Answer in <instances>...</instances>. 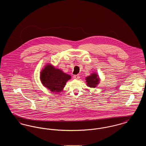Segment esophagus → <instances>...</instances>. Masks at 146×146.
<instances>
[{
    "instance_id": "esophagus-1",
    "label": "esophagus",
    "mask_w": 146,
    "mask_h": 146,
    "mask_svg": "<svg viewBox=\"0 0 146 146\" xmlns=\"http://www.w3.org/2000/svg\"><path fill=\"white\" fill-rule=\"evenodd\" d=\"M73 78L74 79H79L80 76H78V75H74V76H73Z\"/></svg>"
}]
</instances>
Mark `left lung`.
Returning a JSON list of instances; mask_svg holds the SVG:
<instances>
[{
    "label": "left lung",
    "mask_w": 146,
    "mask_h": 146,
    "mask_svg": "<svg viewBox=\"0 0 146 146\" xmlns=\"http://www.w3.org/2000/svg\"><path fill=\"white\" fill-rule=\"evenodd\" d=\"M86 79L88 85L92 88H95L99 82V78L95 73H93L90 76H88Z\"/></svg>",
    "instance_id": "8db88e82"
}]
</instances>
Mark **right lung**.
<instances>
[{"mask_svg":"<svg viewBox=\"0 0 146 146\" xmlns=\"http://www.w3.org/2000/svg\"><path fill=\"white\" fill-rule=\"evenodd\" d=\"M42 83L53 92L62 90L70 76L64 73L62 70L55 69L51 65H48L42 70L40 76Z\"/></svg>","mask_w":146,"mask_h":146,"instance_id":"1","label":"right lung"}]
</instances>
